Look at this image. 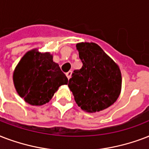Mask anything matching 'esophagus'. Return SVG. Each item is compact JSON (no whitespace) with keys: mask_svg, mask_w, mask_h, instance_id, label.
I'll list each match as a JSON object with an SVG mask.
<instances>
[{"mask_svg":"<svg viewBox=\"0 0 149 149\" xmlns=\"http://www.w3.org/2000/svg\"><path fill=\"white\" fill-rule=\"evenodd\" d=\"M71 74H72V71H69L68 73H66V76H67V78H68V79H70L71 77Z\"/></svg>","mask_w":149,"mask_h":149,"instance_id":"34e87169","label":"esophagus"}]
</instances>
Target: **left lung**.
Returning <instances> with one entry per match:
<instances>
[{
	"mask_svg": "<svg viewBox=\"0 0 149 149\" xmlns=\"http://www.w3.org/2000/svg\"><path fill=\"white\" fill-rule=\"evenodd\" d=\"M76 47L83 66L74 71L68 85L76 103L88 113L107 109L120 93V70L96 43L80 42Z\"/></svg>",
	"mask_w": 149,
	"mask_h": 149,
	"instance_id": "obj_1",
	"label": "left lung"
}]
</instances>
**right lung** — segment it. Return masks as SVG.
<instances>
[{"label": "right lung", "instance_id": "1", "mask_svg": "<svg viewBox=\"0 0 149 149\" xmlns=\"http://www.w3.org/2000/svg\"><path fill=\"white\" fill-rule=\"evenodd\" d=\"M17 93L25 102L42 106L51 100L61 85L68 79L49 53L41 54L32 49L22 56L13 74Z\"/></svg>", "mask_w": 149, "mask_h": 149}]
</instances>
